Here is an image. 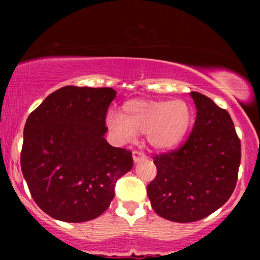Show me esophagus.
Wrapping results in <instances>:
<instances>
[{"label":"esophagus","mask_w":260,"mask_h":260,"mask_svg":"<svg viewBox=\"0 0 260 260\" xmlns=\"http://www.w3.org/2000/svg\"><path fill=\"white\" fill-rule=\"evenodd\" d=\"M132 156H133V160L137 162V161L145 159V157H147V155H145L144 151H142V150H133Z\"/></svg>","instance_id":"1"}]
</instances>
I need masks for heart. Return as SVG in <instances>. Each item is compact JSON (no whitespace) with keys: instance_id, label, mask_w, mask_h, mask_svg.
Listing matches in <instances>:
<instances>
[{"instance_id":"obj_1","label":"heart","mask_w":260,"mask_h":260,"mask_svg":"<svg viewBox=\"0 0 260 260\" xmlns=\"http://www.w3.org/2000/svg\"><path fill=\"white\" fill-rule=\"evenodd\" d=\"M106 123L122 142L132 140L136 133H147L153 147L170 149L180 144L187 134L192 111L181 100H131L122 106V113H107Z\"/></svg>"}]
</instances>
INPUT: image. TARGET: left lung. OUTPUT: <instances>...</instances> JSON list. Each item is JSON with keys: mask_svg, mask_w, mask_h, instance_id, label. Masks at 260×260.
<instances>
[{"mask_svg": "<svg viewBox=\"0 0 260 260\" xmlns=\"http://www.w3.org/2000/svg\"><path fill=\"white\" fill-rule=\"evenodd\" d=\"M197 118L180 148L155 155L157 174L148 184L157 215L175 222L204 219L234 193L241 162V140L226 110L192 91Z\"/></svg>", "mask_w": 260, "mask_h": 260, "instance_id": "left-lung-1", "label": "left lung"}]
</instances>
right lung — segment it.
<instances>
[{
  "label": "right lung",
  "instance_id": "1",
  "mask_svg": "<svg viewBox=\"0 0 260 260\" xmlns=\"http://www.w3.org/2000/svg\"><path fill=\"white\" fill-rule=\"evenodd\" d=\"M112 88L67 85L29 115L20 166L34 202L66 222L100 216L118 178L133 168L132 151L106 142Z\"/></svg>",
  "mask_w": 260,
  "mask_h": 260
}]
</instances>
